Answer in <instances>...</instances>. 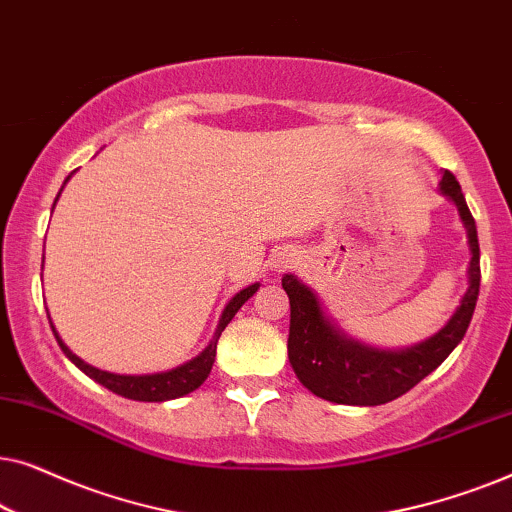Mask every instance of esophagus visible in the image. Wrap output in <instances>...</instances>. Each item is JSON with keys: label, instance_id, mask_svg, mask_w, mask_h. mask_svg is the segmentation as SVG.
I'll list each match as a JSON object with an SVG mask.
<instances>
[{"label": "esophagus", "instance_id": "34e87169", "mask_svg": "<svg viewBox=\"0 0 512 512\" xmlns=\"http://www.w3.org/2000/svg\"><path fill=\"white\" fill-rule=\"evenodd\" d=\"M293 263H296V254H293V251H282V254H279V256L275 258V268H277V270L291 268Z\"/></svg>", "mask_w": 512, "mask_h": 512}]
</instances>
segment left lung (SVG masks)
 Instances as JSON below:
<instances>
[{"mask_svg": "<svg viewBox=\"0 0 512 512\" xmlns=\"http://www.w3.org/2000/svg\"><path fill=\"white\" fill-rule=\"evenodd\" d=\"M440 191L454 200L468 233V247H471L468 291L443 331H438L422 345L401 349V352H380V349L349 340L331 326V321L321 312L317 296L305 284H300L293 275L282 277V286L291 303L289 345H286L289 361L298 380L314 396L342 405L389 403L433 373L464 340L480 293L478 228L452 172L443 174Z\"/></svg>", "mask_w": 512, "mask_h": 512, "instance_id": "obj_1", "label": "left lung"}]
</instances>
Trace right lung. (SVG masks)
Instances as JSON below:
<instances>
[{
    "label": "right lung",
    "mask_w": 512,
    "mask_h": 512,
    "mask_svg": "<svg viewBox=\"0 0 512 512\" xmlns=\"http://www.w3.org/2000/svg\"><path fill=\"white\" fill-rule=\"evenodd\" d=\"M256 291H258V284H251V286H247V289H242L240 293H237L233 300H230V303L226 305V310H223V314H221V321H219V328H216V333H214V340L205 347V352L195 356L193 361L184 363V366L167 370V373H156V375H114V373H107V370H97L93 366H88L86 361H81L79 356L69 352V347L60 340V335L55 333L53 324H51V328L55 333V340H58V345L62 352H65L67 359L72 361L76 368H81L88 377H93L95 382H100L102 387H107L109 391H114V394H118V396L132 398V401L160 403V401H170V398L191 394V391L198 389L200 384L207 380L209 370H212L214 356H216V342H219L223 328L230 324V319L235 317L237 310H240V307L247 303V300L254 296ZM48 321H51V317H48Z\"/></svg>",
    "instance_id": "right-lung-1"
}]
</instances>
